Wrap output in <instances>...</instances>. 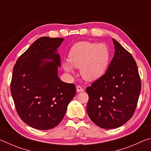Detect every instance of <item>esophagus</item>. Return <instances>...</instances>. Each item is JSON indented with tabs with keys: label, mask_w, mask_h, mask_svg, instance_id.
Listing matches in <instances>:
<instances>
[{
	"label": "esophagus",
	"mask_w": 151,
	"mask_h": 151,
	"mask_svg": "<svg viewBox=\"0 0 151 151\" xmlns=\"http://www.w3.org/2000/svg\"><path fill=\"white\" fill-rule=\"evenodd\" d=\"M84 91V89L81 87V86L78 85L77 86H76V92L77 93H79V92H83Z\"/></svg>",
	"instance_id": "obj_1"
}]
</instances>
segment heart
<instances>
[{
  "instance_id": "obj_1",
  "label": "heart",
  "mask_w": 151,
  "mask_h": 151,
  "mask_svg": "<svg viewBox=\"0 0 151 151\" xmlns=\"http://www.w3.org/2000/svg\"><path fill=\"white\" fill-rule=\"evenodd\" d=\"M68 57L69 63H64L63 65L66 73H73V67L80 68L83 78L93 81L105 73L110 60V52L103 43L82 41L73 46Z\"/></svg>"
}]
</instances>
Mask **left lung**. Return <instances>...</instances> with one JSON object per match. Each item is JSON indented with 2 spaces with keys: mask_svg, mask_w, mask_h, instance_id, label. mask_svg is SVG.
Wrapping results in <instances>:
<instances>
[{
  "mask_svg": "<svg viewBox=\"0 0 151 151\" xmlns=\"http://www.w3.org/2000/svg\"><path fill=\"white\" fill-rule=\"evenodd\" d=\"M114 55L104 75L86 88V111L94 124L105 129L122 126L137 108L141 82L130 52L112 39Z\"/></svg>",
  "mask_w": 151,
  "mask_h": 151,
  "instance_id": "8db88e82",
  "label": "left lung"
}]
</instances>
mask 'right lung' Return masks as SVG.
I'll use <instances>...</instances> for the list:
<instances>
[{
  "instance_id": "right-lung-1",
  "label": "right lung",
  "mask_w": 151,
  "mask_h": 151,
  "mask_svg": "<svg viewBox=\"0 0 151 151\" xmlns=\"http://www.w3.org/2000/svg\"><path fill=\"white\" fill-rule=\"evenodd\" d=\"M63 40L39 38L14 66L11 91L17 112L22 121L36 129L57 126L76 94L75 85L63 82L58 76L60 57L57 48Z\"/></svg>"
}]
</instances>
